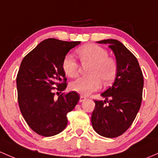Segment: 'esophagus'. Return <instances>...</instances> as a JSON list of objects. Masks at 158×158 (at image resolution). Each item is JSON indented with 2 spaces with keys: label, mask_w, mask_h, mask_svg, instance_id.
<instances>
[{
  "label": "esophagus",
  "mask_w": 158,
  "mask_h": 158,
  "mask_svg": "<svg viewBox=\"0 0 158 158\" xmlns=\"http://www.w3.org/2000/svg\"><path fill=\"white\" fill-rule=\"evenodd\" d=\"M86 98L85 97V96H82V95H81L80 96V100H79V102H81V103H82V102H84L85 100H86Z\"/></svg>",
  "instance_id": "34e87169"
}]
</instances>
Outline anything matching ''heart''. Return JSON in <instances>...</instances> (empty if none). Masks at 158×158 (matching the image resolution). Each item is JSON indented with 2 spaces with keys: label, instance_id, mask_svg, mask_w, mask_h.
I'll return each instance as SVG.
<instances>
[{
  "label": "heart",
  "instance_id": "b5f03b06",
  "mask_svg": "<svg viewBox=\"0 0 158 158\" xmlns=\"http://www.w3.org/2000/svg\"><path fill=\"white\" fill-rule=\"evenodd\" d=\"M76 53L82 65H90L87 77H81L70 84L73 91L82 95H88L98 91L101 82L107 85L115 79L118 72L117 61L108 56V52L98 45L88 43L76 49ZM62 68L68 77L79 75V65L70 54L64 58Z\"/></svg>",
  "mask_w": 158,
  "mask_h": 158
}]
</instances>
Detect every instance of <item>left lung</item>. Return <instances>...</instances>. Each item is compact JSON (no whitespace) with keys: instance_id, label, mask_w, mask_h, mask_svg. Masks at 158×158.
<instances>
[{"instance_id":"8db88e82","label":"left lung","mask_w":158,"mask_h":158,"mask_svg":"<svg viewBox=\"0 0 158 158\" xmlns=\"http://www.w3.org/2000/svg\"><path fill=\"white\" fill-rule=\"evenodd\" d=\"M98 43L109 44L115 55L118 72L113 85L101 94L106 100H94L91 124L100 136L115 138L131 127L139 110L143 75L136 57L120 41L109 39Z\"/></svg>"}]
</instances>
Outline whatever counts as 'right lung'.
I'll return each instance as SVG.
<instances>
[{"label":"right lung","mask_w":158,"mask_h":158,"mask_svg":"<svg viewBox=\"0 0 158 158\" xmlns=\"http://www.w3.org/2000/svg\"><path fill=\"white\" fill-rule=\"evenodd\" d=\"M80 41L67 42L48 38L37 45L22 60L16 77L18 102L27 124L37 134L52 136L67 125V115L79 102V94L62 92L67 78L62 62ZM58 98H54L55 92Z\"/></svg>","instance_id":"add662e5"}]
</instances>
